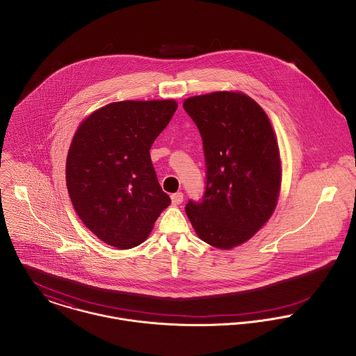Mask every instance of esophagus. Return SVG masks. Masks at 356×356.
<instances>
[{"label": "esophagus", "mask_w": 356, "mask_h": 356, "mask_svg": "<svg viewBox=\"0 0 356 356\" xmlns=\"http://www.w3.org/2000/svg\"><path fill=\"white\" fill-rule=\"evenodd\" d=\"M171 202L174 205H179L184 202V193L182 192H177L174 195H171Z\"/></svg>", "instance_id": "1"}]
</instances>
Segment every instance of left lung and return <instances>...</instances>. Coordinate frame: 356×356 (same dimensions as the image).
<instances>
[{"label": "left lung", "mask_w": 356, "mask_h": 356, "mask_svg": "<svg viewBox=\"0 0 356 356\" xmlns=\"http://www.w3.org/2000/svg\"><path fill=\"white\" fill-rule=\"evenodd\" d=\"M184 109L203 140L205 189L185 211L207 244L230 250L271 216L281 186L278 144L264 111L245 95L191 97Z\"/></svg>", "instance_id": "obj_1"}]
</instances>
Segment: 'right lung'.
<instances>
[{"label": "right lung", "mask_w": 356, "mask_h": 356, "mask_svg": "<svg viewBox=\"0 0 356 356\" xmlns=\"http://www.w3.org/2000/svg\"><path fill=\"white\" fill-rule=\"evenodd\" d=\"M177 102H112L92 113L71 143L65 178L72 205L104 243L141 244L171 199L161 191L149 149Z\"/></svg>", "instance_id": "right-lung-1"}]
</instances>
